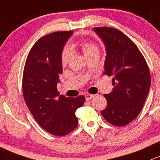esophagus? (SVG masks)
<instances>
[{"mask_svg": "<svg viewBox=\"0 0 160 160\" xmlns=\"http://www.w3.org/2000/svg\"><path fill=\"white\" fill-rule=\"evenodd\" d=\"M85 99H86V100H90V99H92V98H94V96H95V95H91V94L87 93V94H85Z\"/></svg>", "mask_w": 160, "mask_h": 160, "instance_id": "esophagus-1", "label": "esophagus"}]
</instances>
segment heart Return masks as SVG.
<instances>
[{"label": "heart", "mask_w": 160, "mask_h": 160, "mask_svg": "<svg viewBox=\"0 0 160 160\" xmlns=\"http://www.w3.org/2000/svg\"><path fill=\"white\" fill-rule=\"evenodd\" d=\"M78 45L80 46V48H82V52H83L84 55L86 57L87 55H90V54L93 53L95 52H98V47L95 45V44L92 43L91 42H88V41H83V42H81L78 44ZM69 58H70V53L68 50H65L62 53V65H66L68 63Z\"/></svg>", "instance_id": "1"}]
</instances>
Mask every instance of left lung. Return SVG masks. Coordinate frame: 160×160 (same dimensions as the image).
<instances>
[{
	"instance_id": "1",
	"label": "left lung",
	"mask_w": 160,
	"mask_h": 160,
	"mask_svg": "<svg viewBox=\"0 0 160 160\" xmlns=\"http://www.w3.org/2000/svg\"><path fill=\"white\" fill-rule=\"evenodd\" d=\"M105 44V75L112 76L114 88L105 94L107 106L101 112L107 122L123 126L141 112L151 85L149 67L134 42L120 31L108 27L94 28Z\"/></svg>"
}]
</instances>
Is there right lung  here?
Wrapping results in <instances>:
<instances>
[{
    "mask_svg": "<svg viewBox=\"0 0 160 160\" xmlns=\"http://www.w3.org/2000/svg\"><path fill=\"white\" fill-rule=\"evenodd\" d=\"M73 31H57L41 38L26 59L22 80L24 101L42 129L55 136H65L78 126L77 108L85 98L59 95L57 84L62 73L63 48Z\"/></svg>",
    "mask_w": 160,
    "mask_h": 160,
    "instance_id": "add662e5",
    "label": "right lung"
}]
</instances>
